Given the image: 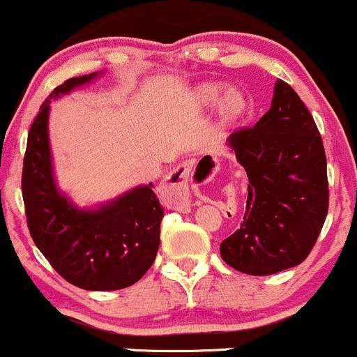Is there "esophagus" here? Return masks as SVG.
Returning <instances> with one entry per match:
<instances>
[{
	"instance_id": "34e87169",
	"label": "esophagus",
	"mask_w": 357,
	"mask_h": 357,
	"mask_svg": "<svg viewBox=\"0 0 357 357\" xmlns=\"http://www.w3.org/2000/svg\"><path fill=\"white\" fill-rule=\"evenodd\" d=\"M194 168H195V163H185L177 172V175H175L174 178L168 180V182L165 183V194L170 197V201L174 202L180 201L183 189H185L187 185V180H189L190 175H192ZM211 168H213V163H211L209 160H202V162L199 163V170H201V174H209ZM221 209H225L223 204H221Z\"/></svg>"
}]
</instances>
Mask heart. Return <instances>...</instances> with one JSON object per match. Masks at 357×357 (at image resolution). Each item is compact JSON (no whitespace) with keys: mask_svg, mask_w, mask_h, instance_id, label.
Listing matches in <instances>:
<instances>
[{"mask_svg":"<svg viewBox=\"0 0 357 357\" xmlns=\"http://www.w3.org/2000/svg\"><path fill=\"white\" fill-rule=\"evenodd\" d=\"M220 91L221 88L218 85H202L197 91L199 100L202 103L216 102L218 97H220ZM241 109H243V100H241L240 95L236 91H228L223 97V100H221V114L226 119H233L238 116Z\"/></svg>","mask_w":357,"mask_h":357,"instance_id":"b5f03b06","label":"heart"}]
</instances>
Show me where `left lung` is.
<instances>
[{
    "label": "left lung",
    "instance_id": "8db88e82",
    "mask_svg": "<svg viewBox=\"0 0 357 357\" xmlns=\"http://www.w3.org/2000/svg\"><path fill=\"white\" fill-rule=\"evenodd\" d=\"M248 177L240 228L221 241L229 267L271 275L308 257L328 211L327 158L315 121L278 79L269 112L226 141Z\"/></svg>",
    "mask_w": 357,
    "mask_h": 357
}]
</instances>
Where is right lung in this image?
<instances>
[{
  "instance_id": "1",
  "label": "right lung",
  "mask_w": 357,
  "mask_h": 357,
  "mask_svg": "<svg viewBox=\"0 0 357 357\" xmlns=\"http://www.w3.org/2000/svg\"><path fill=\"white\" fill-rule=\"evenodd\" d=\"M103 71L54 88L30 126L22 174L26 223L37 248L71 284L116 291L139 281L155 262L163 208L153 183L91 208H79L57 187L49 141L51 100L95 82Z\"/></svg>"
}]
</instances>
